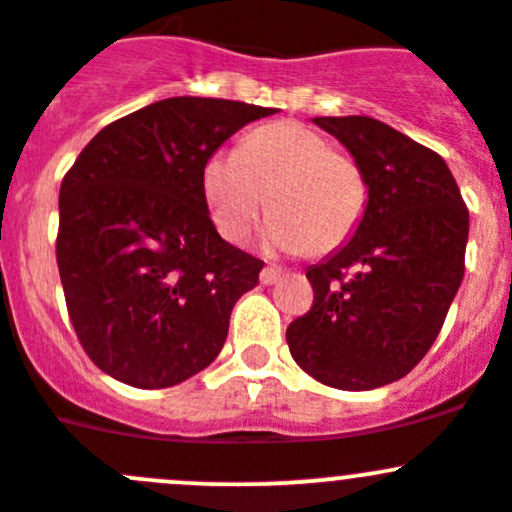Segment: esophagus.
I'll return each mask as SVG.
<instances>
[{"instance_id": "esophagus-1", "label": "esophagus", "mask_w": 512, "mask_h": 512, "mask_svg": "<svg viewBox=\"0 0 512 512\" xmlns=\"http://www.w3.org/2000/svg\"><path fill=\"white\" fill-rule=\"evenodd\" d=\"M281 279V269L279 266H266V269H261V284H276V281Z\"/></svg>"}]
</instances>
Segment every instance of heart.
Wrapping results in <instances>:
<instances>
[{
	"instance_id": "obj_1",
	"label": "heart",
	"mask_w": 512,
	"mask_h": 512,
	"mask_svg": "<svg viewBox=\"0 0 512 512\" xmlns=\"http://www.w3.org/2000/svg\"><path fill=\"white\" fill-rule=\"evenodd\" d=\"M213 226L241 241L266 203L264 238L281 251L332 253L357 233L369 203L364 168L332 140L296 120L261 125L241 150H216L201 170Z\"/></svg>"
}]
</instances>
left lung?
I'll return each mask as SVG.
<instances>
[{"label":"left lung","instance_id":"1","mask_svg":"<svg viewBox=\"0 0 512 512\" xmlns=\"http://www.w3.org/2000/svg\"><path fill=\"white\" fill-rule=\"evenodd\" d=\"M364 168L352 241L306 271L314 304L286 329L291 357L337 389L405 377L435 344L465 276L470 216L435 150L367 115L314 118Z\"/></svg>","mask_w":512,"mask_h":512}]
</instances>
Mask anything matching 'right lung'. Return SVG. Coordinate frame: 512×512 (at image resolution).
<instances>
[{"mask_svg":"<svg viewBox=\"0 0 512 512\" xmlns=\"http://www.w3.org/2000/svg\"><path fill=\"white\" fill-rule=\"evenodd\" d=\"M274 107L168 97L105 125L60 188L57 269L87 357L140 389L173 387L221 352L264 261L218 236L201 170Z\"/></svg>","mask_w":512,"mask_h":512,"instance_id":"right-lung-1","label":"right lung"}]
</instances>
